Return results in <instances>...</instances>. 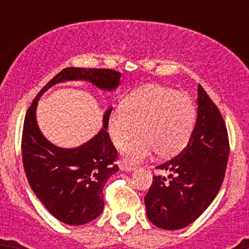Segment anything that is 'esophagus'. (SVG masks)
<instances>
[{
    "instance_id": "34e87169",
    "label": "esophagus",
    "mask_w": 249,
    "mask_h": 249,
    "mask_svg": "<svg viewBox=\"0 0 249 249\" xmlns=\"http://www.w3.org/2000/svg\"><path fill=\"white\" fill-rule=\"evenodd\" d=\"M135 169H136V167L131 166V165L120 164V170H123V171H134Z\"/></svg>"
}]
</instances>
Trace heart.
<instances>
[{
  "instance_id": "1",
  "label": "heart",
  "mask_w": 249,
  "mask_h": 249,
  "mask_svg": "<svg viewBox=\"0 0 249 249\" xmlns=\"http://www.w3.org/2000/svg\"><path fill=\"white\" fill-rule=\"evenodd\" d=\"M196 120V108L188 94L159 84L141 87L112 109L108 130L113 143L123 149L139 131L141 135L124 149L130 162L147 159L154 152L170 157L189 140Z\"/></svg>"
}]
</instances>
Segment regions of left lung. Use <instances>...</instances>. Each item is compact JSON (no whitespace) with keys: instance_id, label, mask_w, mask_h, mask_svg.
Returning <instances> with one entry per match:
<instances>
[{"instance_id":"obj_1","label":"left lung","mask_w":249,"mask_h":249,"mask_svg":"<svg viewBox=\"0 0 249 249\" xmlns=\"http://www.w3.org/2000/svg\"><path fill=\"white\" fill-rule=\"evenodd\" d=\"M197 118L187 147L158 165L169 171L154 176L144 196L148 219L165 230L192 224L210 206L222 187L229 158V136L222 113L197 85Z\"/></svg>"}]
</instances>
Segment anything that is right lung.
<instances>
[{
  "mask_svg": "<svg viewBox=\"0 0 249 249\" xmlns=\"http://www.w3.org/2000/svg\"><path fill=\"white\" fill-rule=\"evenodd\" d=\"M120 72L109 69L67 67L49 80L27 109L21 136L25 175L36 196L60 222L82 225L96 219L104 210V187L118 171V150L107 132L108 109L104 129L92 140L73 149L55 147L44 139L36 122L39 96L56 83L85 79L101 89L112 90L120 83Z\"/></svg>",
  "mask_w": 249,
  "mask_h": 249,
  "instance_id": "obj_1",
  "label": "right lung"
}]
</instances>
